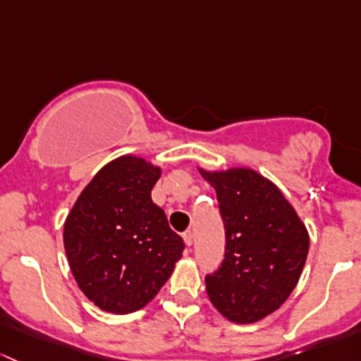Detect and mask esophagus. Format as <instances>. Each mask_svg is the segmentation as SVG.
Here are the masks:
<instances>
[{"mask_svg":"<svg viewBox=\"0 0 361 361\" xmlns=\"http://www.w3.org/2000/svg\"><path fill=\"white\" fill-rule=\"evenodd\" d=\"M182 238H184L185 247H191V245H192V231H185L184 235H182Z\"/></svg>","mask_w":361,"mask_h":361,"instance_id":"34e87169","label":"esophagus"}]
</instances>
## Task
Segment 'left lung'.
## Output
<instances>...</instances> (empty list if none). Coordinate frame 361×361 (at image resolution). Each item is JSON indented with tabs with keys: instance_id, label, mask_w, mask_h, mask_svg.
I'll list each match as a JSON object with an SVG mask.
<instances>
[{
	"instance_id": "left-lung-1",
	"label": "left lung",
	"mask_w": 361,
	"mask_h": 361,
	"mask_svg": "<svg viewBox=\"0 0 361 361\" xmlns=\"http://www.w3.org/2000/svg\"><path fill=\"white\" fill-rule=\"evenodd\" d=\"M217 192L226 229L221 267L205 278L208 299L233 323H254L288 299L310 250V235L283 192L252 169H198Z\"/></svg>"
}]
</instances>
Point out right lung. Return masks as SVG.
<instances>
[{"label": "right lung", "instance_id": "obj_1", "mask_svg": "<svg viewBox=\"0 0 361 361\" xmlns=\"http://www.w3.org/2000/svg\"><path fill=\"white\" fill-rule=\"evenodd\" d=\"M161 169L133 154L113 159L78 196L64 248L81 292L102 311L126 314L154 299L184 241L151 200Z\"/></svg>", "mask_w": 361, "mask_h": 361}]
</instances>
